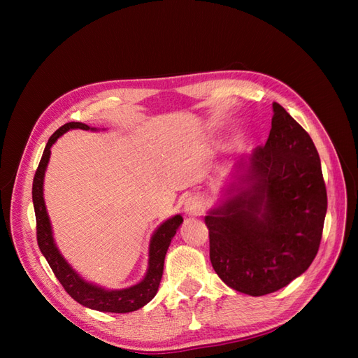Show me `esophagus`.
Listing matches in <instances>:
<instances>
[{
  "label": "esophagus",
  "instance_id": "obj_1",
  "mask_svg": "<svg viewBox=\"0 0 358 358\" xmlns=\"http://www.w3.org/2000/svg\"><path fill=\"white\" fill-rule=\"evenodd\" d=\"M206 209V203L201 197L199 196H191L185 200V204H183V210L188 216H200Z\"/></svg>",
  "mask_w": 358,
  "mask_h": 358
}]
</instances>
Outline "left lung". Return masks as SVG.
Instances as JSON below:
<instances>
[{"instance_id":"8db88e82","label":"left lung","mask_w":358,"mask_h":358,"mask_svg":"<svg viewBox=\"0 0 358 358\" xmlns=\"http://www.w3.org/2000/svg\"><path fill=\"white\" fill-rule=\"evenodd\" d=\"M227 200L204 218L210 263L230 288L264 296L305 273L315 258L327 191L310 136L273 103L264 146L237 162Z\"/></svg>"}]
</instances>
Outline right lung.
Instances as JSON below:
<instances>
[{"label":"right lung","mask_w":358,"mask_h":358,"mask_svg":"<svg viewBox=\"0 0 358 358\" xmlns=\"http://www.w3.org/2000/svg\"><path fill=\"white\" fill-rule=\"evenodd\" d=\"M95 129L82 122H69L62 125L59 129L50 136L45 152L41 155L38 169L36 171L34 182H32V203H34L36 221H37V242L41 254L45 255L50 268L55 273L57 279L61 282L69 294L80 305L95 309L100 312H115L127 313L143 308L146 303L152 300L157 294L162 268H164V258L173 236L176 234L179 225L183 222L180 215L171 216L170 220L162 222L155 233L150 237L149 243V259L148 270L145 278L138 284L128 287L124 289H106L99 285H94L85 280L76 270L67 263L59 252V249L53 241L50 220L46 210L45 199H43V182H45V171L50 158V148L57 140L67 133L69 129Z\"/></svg>","instance_id":"add662e5"}]
</instances>
